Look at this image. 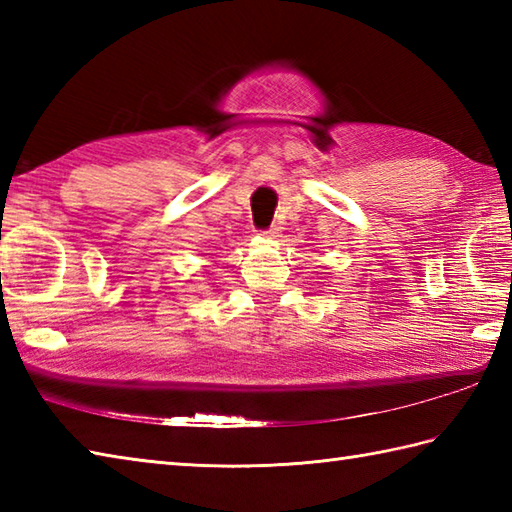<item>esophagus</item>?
Listing matches in <instances>:
<instances>
[{
	"instance_id": "esophagus-1",
	"label": "esophagus",
	"mask_w": 512,
	"mask_h": 512,
	"mask_svg": "<svg viewBox=\"0 0 512 512\" xmlns=\"http://www.w3.org/2000/svg\"><path fill=\"white\" fill-rule=\"evenodd\" d=\"M259 235H264L266 239H275L279 237V228H268V231H262Z\"/></svg>"
}]
</instances>
